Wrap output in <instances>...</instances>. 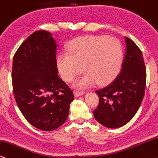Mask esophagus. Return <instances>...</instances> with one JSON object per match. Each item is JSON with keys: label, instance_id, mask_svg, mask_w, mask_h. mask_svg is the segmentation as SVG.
I'll return each mask as SVG.
<instances>
[{"label": "esophagus", "instance_id": "obj_1", "mask_svg": "<svg viewBox=\"0 0 158 158\" xmlns=\"http://www.w3.org/2000/svg\"><path fill=\"white\" fill-rule=\"evenodd\" d=\"M74 94H75V97H79V96L83 95L85 94L84 92H81V91H75L74 92Z\"/></svg>", "mask_w": 158, "mask_h": 158}]
</instances>
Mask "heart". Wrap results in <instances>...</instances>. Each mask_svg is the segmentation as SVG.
<instances>
[{"label": "heart", "mask_w": 158, "mask_h": 158, "mask_svg": "<svg viewBox=\"0 0 158 158\" xmlns=\"http://www.w3.org/2000/svg\"><path fill=\"white\" fill-rule=\"evenodd\" d=\"M123 59L121 44L107 36H86L76 38L69 46V53H61L57 67L63 79L73 81L84 69L86 72L76 82V86L87 88L98 83H111L119 73Z\"/></svg>", "instance_id": "1"}]
</instances>
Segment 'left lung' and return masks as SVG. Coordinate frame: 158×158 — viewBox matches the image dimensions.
Masks as SVG:
<instances>
[{"label":"left lung","mask_w":158,"mask_h":158,"mask_svg":"<svg viewBox=\"0 0 158 158\" xmlns=\"http://www.w3.org/2000/svg\"><path fill=\"white\" fill-rule=\"evenodd\" d=\"M125 41L121 72L110 84L95 91L99 104L93 112L94 118L111 129L123 127L132 119L145 92L146 72L142 52L127 37Z\"/></svg>","instance_id":"left-lung-1"}]
</instances>
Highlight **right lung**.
<instances>
[{
  "instance_id": "right-lung-1",
  "label": "right lung",
  "mask_w": 158,
  "mask_h": 158,
  "mask_svg": "<svg viewBox=\"0 0 158 158\" xmlns=\"http://www.w3.org/2000/svg\"><path fill=\"white\" fill-rule=\"evenodd\" d=\"M57 44L52 33L36 31L13 57V92L18 108L31 125L43 131L62 126L74 100L72 90L60 79Z\"/></svg>"
}]
</instances>
